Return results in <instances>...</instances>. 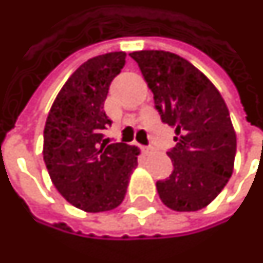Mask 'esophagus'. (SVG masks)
<instances>
[{"label": "esophagus", "instance_id": "34e87169", "mask_svg": "<svg viewBox=\"0 0 263 263\" xmlns=\"http://www.w3.org/2000/svg\"><path fill=\"white\" fill-rule=\"evenodd\" d=\"M141 149H142L144 154H149V152H152V148H149V146H142Z\"/></svg>", "mask_w": 263, "mask_h": 263}]
</instances>
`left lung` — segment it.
Returning <instances> with one entry per match:
<instances>
[{"mask_svg":"<svg viewBox=\"0 0 263 263\" xmlns=\"http://www.w3.org/2000/svg\"><path fill=\"white\" fill-rule=\"evenodd\" d=\"M162 122L175 128L176 146L168 152L174 171L158 181L163 205L195 212L221 194L234 172L236 154L229 111L219 91L196 67L168 51H135Z\"/></svg>","mask_w":263,"mask_h":263,"instance_id":"obj_1","label":"left lung"}]
</instances>
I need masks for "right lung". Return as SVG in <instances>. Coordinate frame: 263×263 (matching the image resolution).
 Instances as JSON below:
<instances>
[{
    "mask_svg": "<svg viewBox=\"0 0 263 263\" xmlns=\"http://www.w3.org/2000/svg\"><path fill=\"white\" fill-rule=\"evenodd\" d=\"M125 58L119 51L84 62L58 92L45 122L42 154L49 178L71 205L91 214L122 203L141 154L134 145H106L101 134L111 125L104 102Z\"/></svg>",
    "mask_w": 263,
    "mask_h": 263,
    "instance_id": "right-lung-1",
    "label": "right lung"
}]
</instances>
